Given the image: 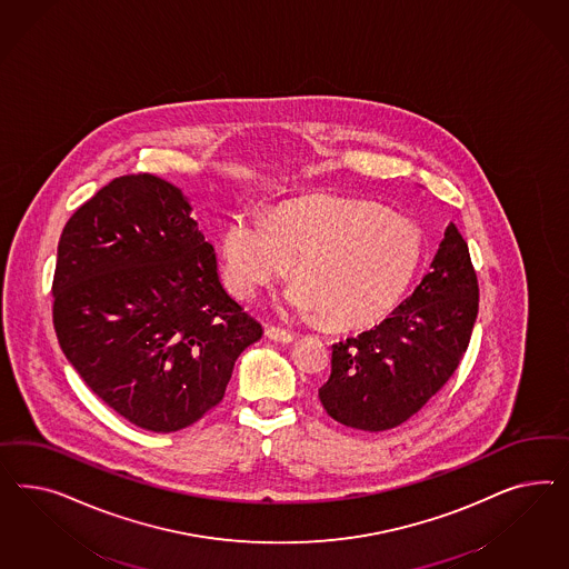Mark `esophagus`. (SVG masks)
I'll list each match as a JSON object with an SVG mask.
<instances>
[{"instance_id":"34e87169","label":"esophagus","mask_w":569,"mask_h":569,"mask_svg":"<svg viewBox=\"0 0 569 569\" xmlns=\"http://www.w3.org/2000/svg\"><path fill=\"white\" fill-rule=\"evenodd\" d=\"M264 333H267L269 340L279 342V345H290V342H293V333L286 331V329L276 328V326H267Z\"/></svg>"}]
</instances>
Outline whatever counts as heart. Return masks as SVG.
<instances>
[{"instance_id": "obj_1", "label": "heart", "mask_w": 569, "mask_h": 569, "mask_svg": "<svg viewBox=\"0 0 569 569\" xmlns=\"http://www.w3.org/2000/svg\"><path fill=\"white\" fill-rule=\"evenodd\" d=\"M426 238L413 219L352 198H317L271 217L240 208L221 238L223 279L254 298L290 273V309L340 328L362 326L392 309L411 286Z\"/></svg>"}]
</instances>
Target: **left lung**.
Listing matches in <instances>:
<instances>
[{
  "label": "left lung",
  "mask_w": 569,
  "mask_h": 569,
  "mask_svg": "<svg viewBox=\"0 0 569 569\" xmlns=\"http://www.w3.org/2000/svg\"><path fill=\"white\" fill-rule=\"evenodd\" d=\"M480 288L459 229L445 231L428 276L388 319L331 346L319 400L355 430H392L457 371L478 317Z\"/></svg>",
  "instance_id": "left-lung-1"
}]
</instances>
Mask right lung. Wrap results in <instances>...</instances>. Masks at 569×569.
Masks as SVG:
<instances>
[{"label":"right lung","mask_w":569,"mask_h":569,"mask_svg":"<svg viewBox=\"0 0 569 569\" xmlns=\"http://www.w3.org/2000/svg\"><path fill=\"white\" fill-rule=\"evenodd\" d=\"M169 181L122 174L58 241L53 329L89 390L138 428L177 431L224 397L262 326L224 292L214 248Z\"/></svg>","instance_id":"1"}]
</instances>
